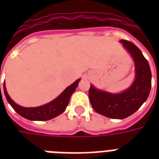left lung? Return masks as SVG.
I'll return each instance as SVG.
<instances>
[{"instance_id": "1", "label": "left lung", "mask_w": 159, "mask_h": 159, "mask_svg": "<svg viewBox=\"0 0 159 159\" xmlns=\"http://www.w3.org/2000/svg\"><path fill=\"white\" fill-rule=\"evenodd\" d=\"M124 48L133 58L135 79L132 85L122 93H111L97 89L91 84L89 96L97 113L114 119H123L134 113L147 100L152 86L150 66L142 52L133 42L121 40Z\"/></svg>"}]
</instances>
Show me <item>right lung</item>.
Masks as SVG:
<instances>
[{
    "instance_id": "1",
    "label": "right lung",
    "mask_w": 159,
    "mask_h": 159,
    "mask_svg": "<svg viewBox=\"0 0 159 159\" xmlns=\"http://www.w3.org/2000/svg\"><path fill=\"white\" fill-rule=\"evenodd\" d=\"M79 82L80 78L75 81L71 85L67 87L56 99L52 100L49 103L38 107H23L19 106L8 95L6 89L5 83L3 86H4V93H5L7 100L17 113L26 119L32 120V121H47V120H50L59 116L65 111L69 104L70 96L75 92Z\"/></svg>"
}]
</instances>
